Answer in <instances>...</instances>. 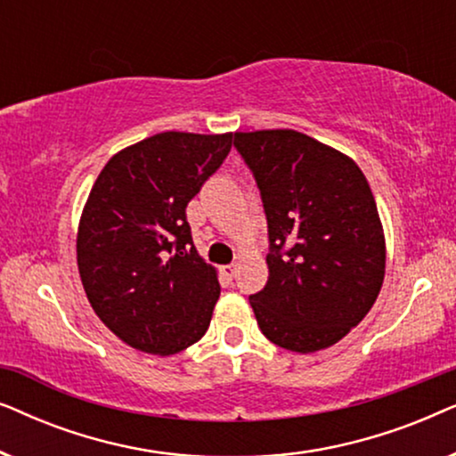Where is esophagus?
I'll return each mask as SVG.
<instances>
[{
	"label": "esophagus",
	"mask_w": 456,
	"mask_h": 456,
	"mask_svg": "<svg viewBox=\"0 0 456 456\" xmlns=\"http://www.w3.org/2000/svg\"><path fill=\"white\" fill-rule=\"evenodd\" d=\"M236 264H230V265H222V276L226 278V280H232L234 278V273H236Z\"/></svg>",
	"instance_id": "esophagus-1"
}]
</instances>
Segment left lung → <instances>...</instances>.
I'll return each mask as SVG.
<instances>
[{"label":"left lung","mask_w":456,"mask_h":456,"mask_svg":"<svg viewBox=\"0 0 456 456\" xmlns=\"http://www.w3.org/2000/svg\"><path fill=\"white\" fill-rule=\"evenodd\" d=\"M234 147L257 180L270 234V278L248 297L261 332L292 353L336 345L384 282V228L365 174L290 128L234 133Z\"/></svg>","instance_id":"8db88e82"}]
</instances>
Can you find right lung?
I'll return each instance as SVG.
<instances>
[{
  "mask_svg": "<svg viewBox=\"0 0 456 456\" xmlns=\"http://www.w3.org/2000/svg\"><path fill=\"white\" fill-rule=\"evenodd\" d=\"M232 147V133L167 130L118 151L78 222L77 261L99 320L136 351L176 354L208 332L220 298L192 245L186 205Z\"/></svg>",
  "mask_w": 456,
  "mask_h": 456,
  "instance_id": "1",
  "label": "right lung"
}]
</instances>
